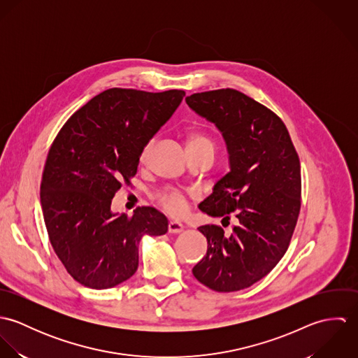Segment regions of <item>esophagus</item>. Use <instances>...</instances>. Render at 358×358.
<instances>
[{
    "instance_id": "obj_1",
    "label": "esophagus",
    "mask_w": 358,
    "mask_h": 358,
    "mask_svg": "<svg viewBox=\"0 0 358 358\" xmlns=\"http://www.w3.org/2000/svg\"><path fill=\"white\" fill-rule=\"evenodd\" d=\"M183 224L180 222H176V220H171L168 223V231L172 233V234H178V233H182L183 231Z\"/></svg>"
}]
</instances>
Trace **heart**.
<instances>
[{
  "mask_svg": "<svg viewBox=\"0 0 358 358\" xmlns=\"http://www.w3.org/2000/svg\"><path fill=\"white\" fill-rule=\"evenodd\" d=\"M153 148V141H150L142 150V159H146ZM196 149H209L215 150V143L210 138L194 134L189 138L187 142V150H196ZM158 201L164 210L172 216H182L187 210V200L185 193H182L178 189H166L162 193L158 194Z\"/></svg>",
  "mask_w": 358,
  "mask_h": 358,
  "instance_id": "heart-1",
  "label": "heart"
}]
</instances>
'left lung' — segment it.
<instances>
[{
  "instance_id": "left-lung-1",
  "label": "left lung",
  "mask_w": 358,
  "mask_h": 358,
  "mask_svg": "<svg viewBox=\"0 0 358 358\" xmlns=\"http://www.w3.org/2000/svg\"><path fill=\"white\" fill-rule=\"evenodd\" d=\"M186 103L222 132L230 162L199 208L238 222L231 234L215 224L199 227L208 250L193 274L216 292L240 291L267 275L288 250L301 210L299 157L281 118L243 92L208 91Z\"/></svg>"
}]
</instances>
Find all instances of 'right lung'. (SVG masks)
Listing matches in <instances>:
<instances>
[{
	"mask_svg": "<svg viewBox=\"0 0 358 358\" xmlns=\"http://www.w3.org/2000/svg\"><path fill=\"white\" fill-rule=\"evenodd\" d=\"M185 95L111 88L77 110L55 138L41 206L55 254L84 287L107 289L127 281L138 270L142 237L168 231V219L155 208L139 206L127 216L110 206Z\"/></svg>",
	"mask_w": 358,
	"mask_h": 358,
	"instance_id": "right-lung-1",
	"label": "right lung"
}]
</instances>
